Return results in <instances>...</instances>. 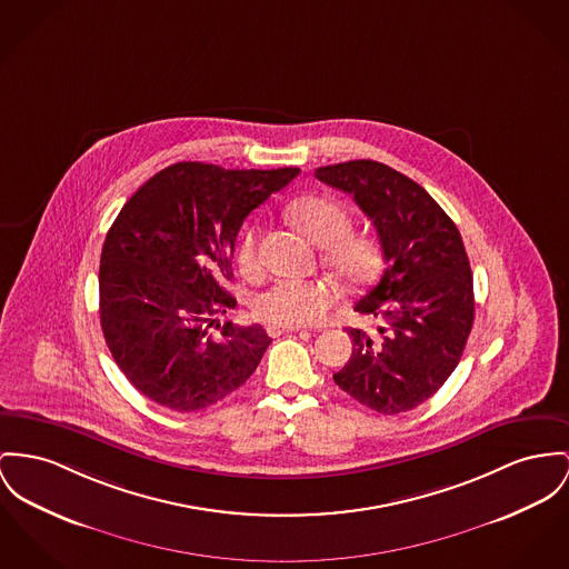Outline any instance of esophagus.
<instances>
[{"label":"esophagus","instance_id":"esophagus-1","mask_svg":"<svg viewBox=\"0 0 569 569\" xmlns=\"http://www.w3.org/2000/svg\"><path fill=\"white\" fill-rule=\"evenodd\" d=\"M266 330L271 339H276L280 335H289V332H300V328H287V326H273V323H269Z\"/></svg>","mask_w":569,"mask_h":569}]
</instances>
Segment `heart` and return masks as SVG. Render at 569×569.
I'll return each instance as SVG.
<instances>
[{"label":"heart","mask_w":569,"mask_h":569,"mask_svg":"<svg viewBox=\"0 0 569 569\" xmlns=\"http://www.w3.org/2000/svg\"><path fill=\"white\" fill-rule=\"evenodd\" d=\"M287 213L312 243L328 248L326 263L345 284L358 287L378 273V241L369 234L351 232L353 222L341 202L326 196H306L296 200ZM259 227L246 228L239 239L237 263L243 271L259 267ZM332 303L335 291L326 282L280 278L252 298V310L273 326L296 328L317 321Z\"/></svg>","instance_id":"b5f03b06"}]
</instances>
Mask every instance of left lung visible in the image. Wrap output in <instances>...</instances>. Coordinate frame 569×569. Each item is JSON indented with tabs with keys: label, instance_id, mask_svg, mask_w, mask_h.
Instances as JSON below:
<instances>
[{
	"label": "left lung",
	"instance_id": "1",
	"mask_svg": "<svg viewBox=\"0 0 569 569\" xmlns=\"http://www.w3.org/2000/svg\"><path fill=\"white\" fill-rule=\"evenodd\" d=\"M353 196L378 230L386 269L356 310L376 330L349 328L351 358L337 386L379 415H401L433 397L453 373L475 321L472 271L442 207L406 174L371 159L315 170Z\"/></svg>",
	"mask_w": 569,
	"mask_h": 569
}]
</instances>
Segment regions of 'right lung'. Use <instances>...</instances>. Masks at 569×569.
Returning <instances> with one entry per match:
<instances>
[{
    "mask_svg": "<svg viewBox=\"0 0 569 569\" xmlns=\"http://www.w3.org/2000/svg\"><path fill=\"white\" fill-rule=\"evenodd\" d=\"M298 172L179 161L120 209L101 250V328L124 378L154 403L196 412L257 371L271 339L259 323L220 326L237 303L224 280L248 213Z\"/></svg>",
    "mask_w": 569,
    "mask_h": 569,
    "instance_id": "1",
    "label": "right lung"
}]
</instances>
